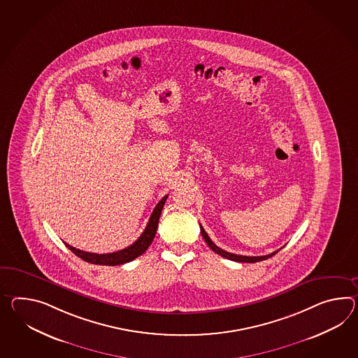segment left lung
Here are the masks:
<instances>
[{
  "label": "left lung",
  "instance_id": "8db88e82",
  "mask_svg": "<svg viewBox=\"0 0 358 358\" xmlns=\"http://www.w3.org/2000/svg\"><path fill=\"white\" fill-rule=\"evenodd\" d=\"M201 236L204 238V241L207 242L208 244V247H210V250L213 251V252L217 253V255H221L222 257H225V259H229V260H233V262H262V260H266V259H269L273 255H275V253L278 252L279 250L277 251H274V252H271V255H265V256H242V255H236V253H230L227 252V251H224V250H221L220 247H217L216 244L213 243L212 241H210V236H207V233H206V230L203 229V227L201 225Z\"/></svg>",
  "mask_w": 358,
  "mask_h": 358
}]
</instances>
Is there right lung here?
I'll list each match as a JSON object with an SVG mask.
<instances>
[{
  "label": "right lung",
  "mask_w": 358,
  "mask_h": 358,
  "mask_svg": "<svg viewBox=\"0 0 358 358\" xmlns=\"http://www.w3.org/2000/svg\"><path fill=\"white\" fill-rule=\"evenodd\" d=\"M168 195H166L162 201H159L157 207L152 210L150 220H148V227L143 230V233L141 234L140 238L131 244L129 247L116 251L113 253H92L85 252L78 250L75 247H72L70 244L64 243L72 252L75 253L76 256H79L80 259H83L84 262H90V264H96V265H108V266H115V265H122L125 262H133L134 259H137L142 253L145 252L148 248V245L154 241V236L157 234V222H159V217L162 210L164 207Z\"/></svg>",
  "instance_id": "obj_1"
}]
</instances>
